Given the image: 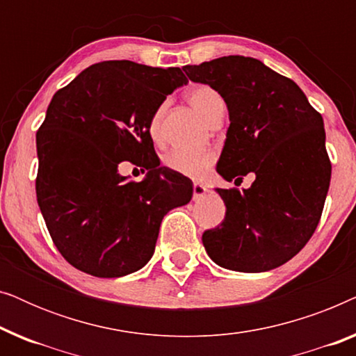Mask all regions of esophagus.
I'll list each match as a JSON object with an SVG mask.
<instances>
[{
  "label": "esophagus",
  "instance_id": "obj_1",
  "mask_svg": "<svg viewBox=\"0 0 356 356\" xmlns=\"http://www.w3.org/2000/svg\"><path fill=\"white\" fill-rule=\"evenodd\" d=\"M207 194V188L204 186V184H199V183H194L193 186V199L194 201H199V199H202L204 196Z\"/></svg>",
  "mask_w": 356,
  "mask_h": 356
}]
</instances>
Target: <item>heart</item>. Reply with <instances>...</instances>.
<instances>
[{
	"instance_id": "obj_1",
	"label": "heart",
	"mask_w": 356,
	"mask_h": 356,
	"mask_svg": "<svg viewBox=\"0 0 356 356\" xmlns=\"http://www.w3.org/2000/svg\"><path fill=\"white\" fill-rule=\"evenodd\" d=\"M189 105L196 110V113L201 116L204 121L209 120L212 115L213 108L218 104H222V97L218 95L217 90H213L209 86H196L188 92ZM163 108L155 111L152 120L149 123V133L154 140L160 139V121H162ZM216 162V154L212 150H183L175 149L172 152L165 155L163 163L165 167L172 170L175 173L183 175V177L201 179L206 177L209 168Z\"/></svg>"
}]
</instances>
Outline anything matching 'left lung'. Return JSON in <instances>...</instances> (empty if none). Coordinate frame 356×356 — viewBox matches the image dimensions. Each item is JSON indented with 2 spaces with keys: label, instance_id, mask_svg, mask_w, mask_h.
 Wrapping results in <instances>:
<instances>
[{
  "label": "left lung",
  "instance_id": "obj_1",
  "mask_svg": "<svg viewBox=\"0 0 356 356\" xmlns=\"http://www.w3.org/2000/svg\"><path fill=\"white\" fill-rule=\"evenodd\" d=\"M193 82L225 100L230 126L217 173L251 188L216 191L225 202L222 225L204 232L217 266L266 272L298 254L318 227L330 183L324 121L289 77L250 56H222L183 66Z\"/></svg>",
  "mask_w": 356,
  "mask_h": 356
}]
</instances>
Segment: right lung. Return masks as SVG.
<instances>
[{"instance_id": "right-lung-1", "label": "right lung", "mask_w": 356, "mask_h": 356, "mask_svg": "<svg viewBox=\"0 0 356 356\" xmlns=\"http://www.w3.org/2000/svg\"><path fill=\"white\" fill-rule=\"evenodd\" d=\"M188 82L179 67L102 61L53 95L37 133V202L61 256L104 279L143 269L162 218L193 197V181L160 165L149 123ZM128 159L143 182L118 172Z\"/></svg>"}]
</instances>
